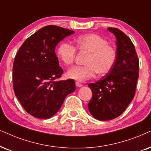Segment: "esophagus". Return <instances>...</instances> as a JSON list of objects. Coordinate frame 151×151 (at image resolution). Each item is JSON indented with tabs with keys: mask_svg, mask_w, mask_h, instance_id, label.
Here are the masks:
<instances>
[{
	"mask_svg": "<svg viewBox=\"0 0 151 151\" xmlns=\"http://www.w3.org/2000/svg\"><path fill=\"white\" fill-rule=\"evenodd\" d=\"M75 84H76V86H77V87H81L82 86H83L81 83H79V82H77V81L75 82Z\"/></svg>",
	"mask_w": 151,
	"mask_h": 151,
	"instance_id": "34e87169",
	"label": "esophagus"
}]
</instances>
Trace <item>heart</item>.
I'll use <instances>...</instances> for the list:
<instances>
[{
	"mask_svg": "<svg viewBox=\"0 0 151 151\" xmlns=\"http://www.w3.org/2000/svg\"><path fill=\"white\" fill-rule=\"evenodd\" d=\"M75 47L63 42L57 49L58 60L65 65L74 63L77 51L88 53L84 66L72 67L68 70L67 77L69 79L85 81L94 77L96 73L104 75L109 73L117 59V51L114 46L109 45L104 37L95 33L80 35L74 39Z\"/></svg>",
	"mask_w": 151,
	"mask_h": 151,
	"instance_id": "heart-1",
	"label": "heart"
}]
</instances>
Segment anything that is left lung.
<instances>
[{"instance_id": "obj_1", "label": "left lung", "mask_w": 151, "mask_h": 151, "mask_svg": "<svg viewBox=\"0 0 151 151\" xmlns=\"http://www.w3.org/2000/svg\"><path fill=\"white\" fill-rule=\"evenodd\" d=\"M108 30L116 37V62L104 77L88 84L93 95L88 107L100 121L114 119L123 113L134 98L139 78V58L132 42L118 28Z\"/></svg>"}]
</instances>
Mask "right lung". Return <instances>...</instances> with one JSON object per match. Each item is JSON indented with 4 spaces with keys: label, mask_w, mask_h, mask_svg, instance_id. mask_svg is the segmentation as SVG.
Masks as SVG:
<instances>
[{
    "label": "right lung",
    "mask_w": 151,
    "mask_h": 151,
    "mask_svg": "<svg viewBox=\"0 0 151 151\" xmlns=\"http://www.w3.org/2000/svg\"><path fill=\"white\" fill-rule=\"evenodd\" d=\"M73 30L49 25L25 40L15 56L12 68L15 95L26 111L47 119L54 116L68 95L76 89L74 79L58 81L63 70L55 47Z\"/></svg>",
    "instance_id": "add662e5"
}]
</instances>
